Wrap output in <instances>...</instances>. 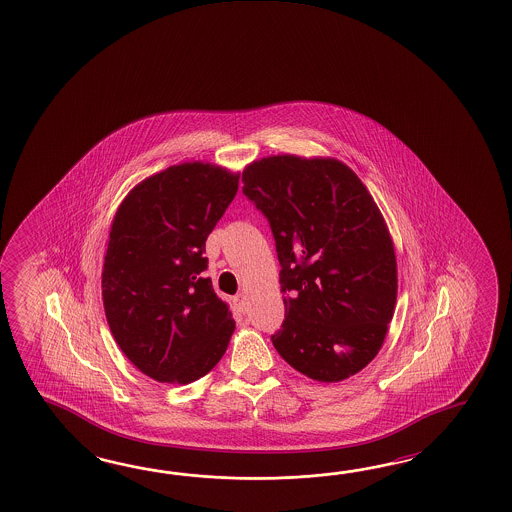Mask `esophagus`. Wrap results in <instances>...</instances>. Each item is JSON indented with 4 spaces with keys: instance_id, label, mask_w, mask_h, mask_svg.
I'll return each instance as SVG.
<instances>
[{
    "instance_id": "34e87169",
    "label": "esophagus",
    "mask_w": 512,
    "mask_h": 512,
    "mask_svg": "<svg viewBox=\"0 0 512 512\" xmlns=\"http://www.w3.org/2000/svg\"><path fill=\"white\" fill-rule=\"evenodd\" d=\"M233 305H235L237 312H240V314L248 312V301H246V296H242V294L233 299Z\"/></svg>"
}]
</instances>
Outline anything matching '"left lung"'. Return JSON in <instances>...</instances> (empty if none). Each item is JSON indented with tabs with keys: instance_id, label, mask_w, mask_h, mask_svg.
<instances>
[{
	"instance_id": "8db88e82",
	"label": "left lung",
	"mask_w": 512,
	"mask_h": 512,
	"mask_svg": "<svg viewBox=\"0 0 512 512\" xmlns=\"http://www.w3.org/2000/svg\"><path fill=\"white\" fill-rule=\"evenodd\" d=\"M242 193L266 216L281 264L284 362L340 382L375 358L397 301V259L364 183L330 158L270 156L242 172Z\"/></svg>"
}]
</instances>
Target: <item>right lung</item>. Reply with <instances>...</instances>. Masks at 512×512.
<instances>
[{
  "label": "right lung",
  "mask_w": 512,
  "mask_h": 512,
  "mask_svg": "<svg viewBox=\"0 0 512 512\" xmlns=\"http://www.w3.org/2000/svg\"><path fill=\"white\" fill-rule=\"evenodd\" d=\"M237 189L239 174L182 163L136 185L115 213L104 312L126 358L158 382H194L228 349L235 321L204 277V251Z\"/></svg>",
  "instance_id": "right-lung-1"
}]
</instances>
